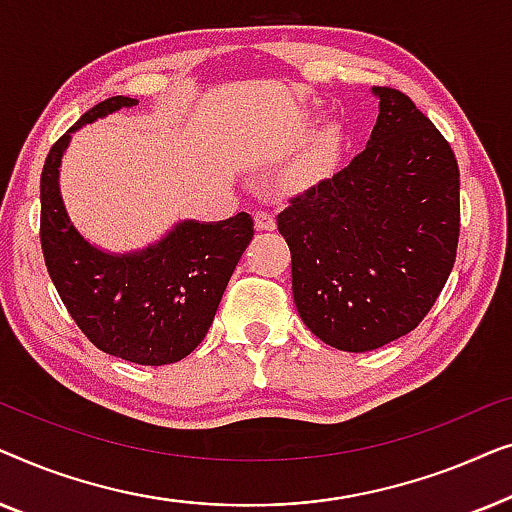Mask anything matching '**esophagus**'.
<instances>
[{"label": "esophagus", "mask_w": 512, "mask_h": 512, "mask_svg": "<svg viewBox=\"0 0 512 512\" xmlns=\"http://www.w3.org/2000/svg\"><path fill=\"white\" fill-rule=\"evenodd\" d=\"M254 223L258 230H275V216H272L270 212H256L254 214Z\"/></svg>", "instance_id": "esophagus-1"}]
</instances>
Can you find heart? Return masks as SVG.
<instances>
[{"mask_svg": "<svg viewBox=\"0 0 512 512\" xmlns=\"http://www.w3.org/2000/svg\"><path fill=\"white\" fill-rule=\"evenodd\" d=\"M340 142H342V137L335 128L326 130L324 135H319V139L312 146L310 158H307V167H310V170H324V167L331 163L335 156H338Z\"/></svg>", "mask_w": 512, "mask_h": 512, "instance_id": "heart-1", "label": "heart"}]
</instances>
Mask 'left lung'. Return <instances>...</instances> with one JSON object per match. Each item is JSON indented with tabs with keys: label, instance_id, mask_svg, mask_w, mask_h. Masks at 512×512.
I'll return each instance as SVG.
<instances>
[{
	"label": "left lung",
	"instance_id": "8db88e82",
	"mask_svg": "<svg viewBox=\"0 0 512 512\" xmlns=\"http://www.w3.org/2000/svg\"><path fill=\"white\" fill-rule=\"evenodd\" d=\"M373 95L380 114L366 149L277 216L300 319L342 352H370L417 328L459 242L450 144L401 90Z\"/></svg>",
	"mask_w": 512,
	"mask_h": 512
}]
</instances>
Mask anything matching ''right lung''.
I'll return each mask as SVG.
<instances>
[{"instance_id": "right-lung-1", "label": "right lung", "mask_w": 512, "mask_h": 512, "mask_svg": "<svg viewBox=\"0 0 512 512\" xmlns=\"http://www.w3.org/2000/svg\"><path fill=\"white\" fill-rule=\"evenodd\" d=\"M135 104V97H109L51 146L41 172V249L62 303L97 349L139 366H167L205 340L254 237V219L240 212L226 221H179L158 242L128 254L90 244L62 202V156L83 125Z\"/></svg>"}]
</instances>
